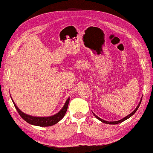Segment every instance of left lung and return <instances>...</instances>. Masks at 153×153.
I'll return each mask as SVG.
<instances>
[{
	"mask_svg": "<svg viewBox=\"0 0 153 153\" xmlns=\"http://www.w3.org/2000/svg\"><path fill=\"white\" fill-rule=\"evenodd\" d=\"M142 98H141V99H140V102H139V103H138V106H137L136 107V108H135V109H134L132 112H131L130 114H129L128 115H127L126 117H123V119H121V120H118V121H105V120H102L101 118H100V117H98L97 115H96L95 114L92 112V113L94 114V115L96 117H97L98 120H100V121H101V122H102V123H107V124H113V125H115V124H118V123H121V122H123V121H126V120H128V119H129V117H131V116H132L134 113H135L136 112V111L138 110V108H139V107H140V103H141V101H142Z\"/></svg>",
	"mask_w": 153,
	"mask_h": 153,
	"instance_id": "1",
	"label": "left lung"
}]
</instances>
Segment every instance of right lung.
Masks as SVG:
<instances>
[{
	"instance_id": "right-lung-1",
	"label": "right lung",
	"mask_w": 153,
	"mask_h": 153,
	"mask_svg": "<svg viewBox=\"0 0 153 153\" xmlns=\"http://www.w3.org/2000/svg\"><path fill=\"white\" fill-rule=\"evenodd\" d=\"M69 98H70L69 97L67 98L66 102H65V105H63V108H62L57 113H56L53 115L49 116V117H35V116L30 115H27V114L23 113L22 111L17 107V105H15V103L13 101V100L12 98H11V100L13 102L15 107L17 109V112L19 113L21 117L24 119L26 122L33 126H40V127H48V126H53L55 125V124L57 123L59 121H61L62 119L64 117L65 115L66 111L67 110V107H68Z\"/></svg>"
}]
</instances>
